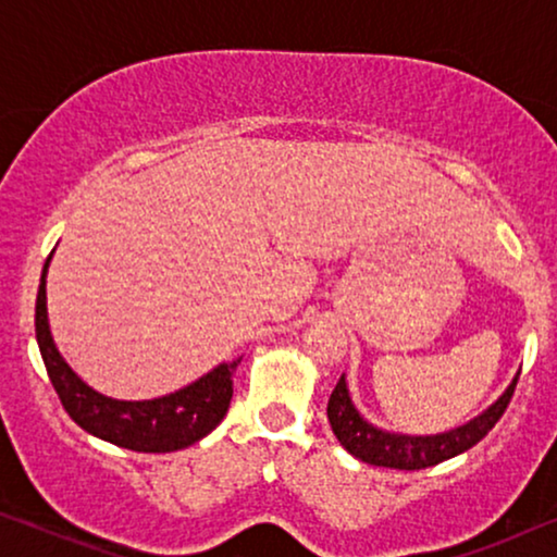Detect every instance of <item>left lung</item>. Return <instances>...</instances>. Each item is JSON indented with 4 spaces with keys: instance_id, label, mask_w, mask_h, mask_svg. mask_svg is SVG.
<instances>
[{
    "instance_id": "obj_1",
    "label": "left lung",
    "mask_w": 557,
    "mask_h": 557,
    "mask_svg": "<svg viewBox=\"0 0 557 557\" xmlns=\"http://www.w3.org/2000/svg\"><path fill=\"white\" fill-rule=\"evenodd\" d=\"M517 372L512 383L507 385V391L492 403L490 408L471 418L469 423L456 425L451 431L433 433V436H410V433H395L377 429L375 423H370L360 410L355 408L352 395H349L345 375L339 377L337 387L332 391L330 406H326V418L334 436L342 446L347 448L355 459L372 467H385V469H400V471H416V469H429L436 463L454 459L463 451H469L471 446H476L486 433L494 429V423L499 421L505 408L512 398Z\"/></svg>"
}]
</instances>
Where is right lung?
<instances>
[{"mask_svg":"<svg viewBox=\"0 0 557 557\" xmlns=\"http://www.w3.org/2000/svg\"><path fill=\"white\" fill-rule=\"evenodd\" d=\"M55 253V250H52ZM42 265L40 288L35 304V334L50 383L55 387L67 416L83 431L96 438L109 441L121 448L141 454H170L197 444L223 421L233 398V372L240 357L233 362H220L208 375L180 391L151 400H116L98 393L75 375L71 364L58 352L48 322V265Z\"/></svg>","mask_w":557,"mask_h":557,"instance_id":"1","label":"right lung"}]
</instances>
